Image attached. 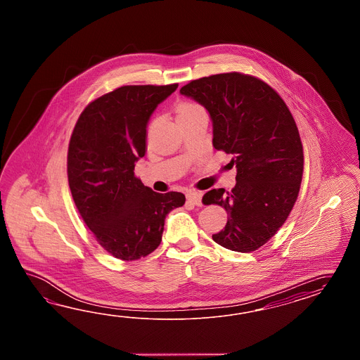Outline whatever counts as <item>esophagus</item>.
<instances>
[{"label":"esophagus","instance_id":"esophagus-1","mask_svg":"<svg viewBox=\"0 0 360 360\" xmlns=\"http://www.w3.org/2000/svg\"><path fill=\"white\" fill-rule=\"evenodd\" d=\"M186 198L190 202H193L195 205H202V193L198 191H188L186 193Z\"/></svg>","mask_w":360,"mask_h":360}]
</instances>
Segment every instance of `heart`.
Masks as SVG:
<instances>
[{
    "label": "heart",
    "mask_w": 360,
    "mask_h": 360,
    "mask_svg": "<svg viewBox=\"0 0 360 360\" xmlns=\"http://www.w3.org/2000/svg\"><path fill=\"white\" fill-rule=\"evenodd\" d=\"M199 113H205L202 105L193 103V101H181L176 105V120L187 118L191 115H199Z\"/></svg>",
    "instance_id": "obj_1"
}]
</instances>
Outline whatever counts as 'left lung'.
Segmentation results:
<instances>
[{
	"label": "left lung",
	"mask_w": 360,
	"mask_h": 360,
	"mask_svg": "<svg viewBox=\"0 0 360 360\" xmlns=\"http://www.w3.org/2000/svg\"><path fill=\"white\" fill-rule=\"evenodd\" d=\"M181 94L208 110L213 147L233 155L237 167L231 191L202 196L229 214L212 238L231 251H255L280 230L298 198L304 156L297 123L269 84L236 71L191 80Z\"/></svg>",
	"instance_id": "1"
}]
</instances>
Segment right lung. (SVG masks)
I'll list each match as a JSON object with an SVG mask.
<instances>
[{"mask_svg":"<svg viewBox=\"0 0 360 360\" xmlns=\"http://www.w3.org/2000/svg\"><path fill=\"white\" fill-rule=\"evenodd\" d=\"M178 84L123 86L89 103L71 134L68 178L80 216L100 245L124 262L153 252L182 193H155L134 174L147 124Z\"/></svg>","mask_w":360,"mask_h":360,"instance_id":"add662e5","label":"right lung"}]
</instances>
